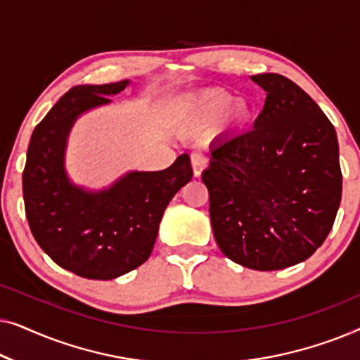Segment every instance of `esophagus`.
<instances>
[{
	"instance_id": "obj_1",
	"label": "esophagus",
	"mask_w": 360,
	"mask_h": 360,
	"mask_svg": "<svg viewBox=\"0 0 360 360\" xmlns=\"http://www.w3.org/2000/svg\"><path fill=\"white\" fill-rule=\"evenodd\" d=\"M190 160H191V169H193V175L200 176L201 172L206 169V164H208L206 157L201 154V152H193L190 157Z\"/></svg>"
}]
</instances>
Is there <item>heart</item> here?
<instances>
[{"label":"heart","instance_id":"heart-1","mask_svg":"<svg viewBox=\"0 0 360 360\" xmlns=\"http://www.w3.org/2000/svg\"><path fill=\"white\" fill-rule=\"evenodd\" d=\"M181 115L186 122L196 126H211L223 116L228 122L243 126L252 116V108L244 98L234 101V95L228 90L208 88L186 98Z\"/></svg>","mask_w":360,"mask_h":360}]
</instances>
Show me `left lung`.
<instances>
[{
  "label": "left lung",
  "mask_w": 360,
  "mask_h": 360,
  "mask_svg": "<svg viewBox=\"0 0 360 360\" xmlns=\"http://www.w3.org/2000/svg\"><path fill=\"white\" fill-rule=\"evenodd\" d=\"M250 78L267 91L254 129L216 142L201 180L219 249L265 272L303 262L324 243L342 174L336 131L321 108L278 73Z\"/></svg>",
  "instance_id": "obj_1"
}]
</instances>
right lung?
Wrapping results in <instances>:
<instances>
[{"mask_svg": "<svg viewBox=\"0 0 360 360\" xmlns=\"http://www.w3.org/2000/svg\"><path fill=\"white\" fill-rule=\"evenodd\" d=\"M127 83L73 86L36 126L27 147L22 196L29 228L53 262L83 278L111 280L144 264L167 205L193 175L184 154L169 169L131 172L98 193L68 181L63 150L72 124Z\"/></svg>", "mask_w": 360, "mask_h": 360, "instance_id": "right-lung-1", "label": "right lung"}]
</instances>
